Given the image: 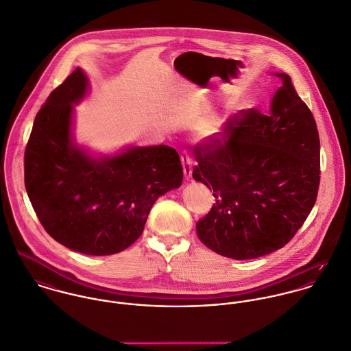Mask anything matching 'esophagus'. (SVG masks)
<instances>
[{
	"instance_id": "34e87169",
	"label": "esophagus",
	"mask_w": 351,
	"mask_h": 351,
	"mask_svg": "<svg viewBox=\"0 0 351 351\" xmlns=\"http://www.w3.org/2000/svg\"><path fill=\"white\" fill-rule=\"evenodd\" d=\"M181 162L184 166V174H185L186 180H189L192 177V159L189 158V154L186 151H184L181 154Z\"/></svg>"
}]
</instances>
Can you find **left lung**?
<instances>
[{"label": "left lung", "mask_w": 351, "mask_h": 351, "mask_svg": "<svg viewBox=\"0 0 351 351\" xmlns=\"http://www.w3.org/2000/svg\"><path fill=\"white\" fill-rule=\"evenodd\" d=\"M282 86L270 112L241 110L221 138L195 147L193 178L213 191L216 202L196 224L212 251L252 259L284 247L311 213L320 184L316 121L292 85Z\"/></svg>", "instance_id": "left-lung-1"}]
</instances>
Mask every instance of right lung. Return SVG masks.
Masks as SVG:
<instances>
[{
  "label": "right lung",
  "instance_id": "right-lung-1",
  "mask_svg": "<svg viewBox=\"0 0 351 351\" xmlns=\"http://www.w3.org/2000/svg\"><path fill=\"white\" fill-rule=\"evenodd\" d=\"M86 90L81 69L52 90L25 147L24 181L51 238L86 255H110L142 235L154 202L180 188L184 173L178 152L169 146L131 147L96 159L74 145L73 104Z\"/></svg>",
  "mask_w": 351,
  "mask_h": 351
}]
</instances>
